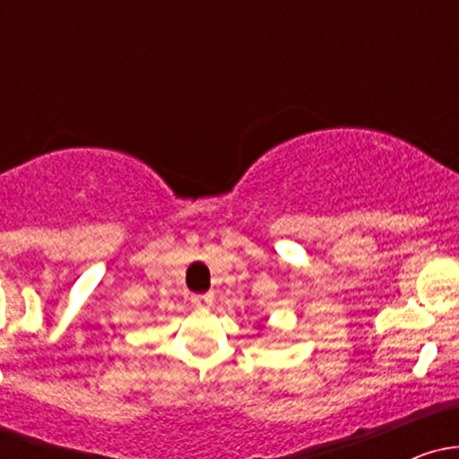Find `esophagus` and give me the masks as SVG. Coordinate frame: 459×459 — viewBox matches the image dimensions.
I'll return each mask as SVG.
<instances>
[{
  "mask_svg": "<svg viewBox=\"0 0 459 459\" xmlns=\"http://www.w3.org/2000/svg\"><path fill=\"white\" fill-rule=\"evenodd\" d=\"M192 302L196 308H209L213 304V296L212 293H200V296L192 298Z\"/></svg>",
  "mask_w": 459,
  "mask_h": 459,
  "instance_id": "esophagus-1",
  "label": "esophagus"
}]
</instances>
